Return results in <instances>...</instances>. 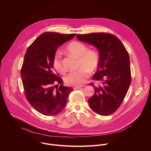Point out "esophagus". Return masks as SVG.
<instances>
[{"label":"esophagus","mask_w":151,"mask_h":151,"mask_svg":"<svg viewBox=\"0 0 151 151\" xmlns=\"http://www.w3.org/2000/svg\"><path fill=\"white\" fill-rule=\"evenodd\" d=\"M82 86H74L73 87V89L75 90V89H80V88H81Z\"/></svg>","instance_id":"obj_1"}]
</instances>
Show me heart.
<instances>
[{"label":"heart","mask_w":151,"mask_h":151,"mask_svg":"<svg viewBox=\"0 0 151 151\" xmlns=\"http://www.w3.org/2000/svg\"><path fill=\"white\" fill-rule=\"evenodd\" d=\"M66 51L78 58V70L71 72L65 78L66 83L69 85L80 86L84 84L89 76L90 71H95L99 63V55L94 50H89L88 47L82 42L75 41L66 47ZM53 66L56 70L64 73L66 68L60 53H56L53 59Z\"/></svg>","instance_id":"heart-1"}]
</instances>
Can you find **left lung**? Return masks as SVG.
I'll return each mask as SVG.
<instances>
[{
    "mask_svg": "<svg viewBox=\"0 0 151 151\" xmlns=\"http://www.w3.org/2000/svg\"><path fill=\"white\" fill-rule=\"evenodd\" d=\"M76 37L95 47L99 55V66L92 79L103 85L89 84L95 90L88 99L89 107L99 115H110L122 104L131 82L129 53L122 41L111 34H78Z\"/></svg>",
    "mask_w": 151,
    "mask_h": 151,
    "instance_id": "left-lung-1",
    "label": "left lung"
}]
</instances>
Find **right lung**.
<instances>
[{"mask_svg": "<svg viewBox=\"0 0 151 151\" xmlns=\"http://www.w3.org/2000/svg\"><path fill=\"white\" fill-rule=\"evenodd\" d=\"M75 35L42 33L25 53L21 70L25 95L31 106L45 116H55L61 112L73 89L62 85L63 81L56 75L53 59L58 47ZM55 83L60 85L56 90Z\"/></svg>", "mask_w": 151, "mask_h": 151, "instance_id": "add662e5", "label": "right lung"}]
</instances>
